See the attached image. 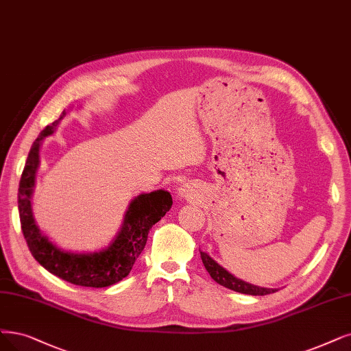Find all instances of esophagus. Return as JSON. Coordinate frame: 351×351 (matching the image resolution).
Segmentation results:
<instances>
[{
  "mask_svg": "<svg viewBox=\"0 0 351 351\" xmlns=\"http://www.w3.org/2000/svg\"><path fill=\"white\" fill-rule=\"evenodd\" d=\"M178 195L180 197V198H188V197H191L192 195V189L185 184V185H180L179 188H178Z\"/></svg>",
  "mask_w": 351,
  "mask_h": 351,
  "instance_id": "1",
  "label": "esophagus"
}]
</instances>
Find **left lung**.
Returning a JSON list of instances; mask_svg holds the SVG:
<instances>
[{"label":"left lung","mask_w":351,"mask_h":351,"mask_svg":"<svg viewBox=\"0 0 351 351\" xmlns=\"http://www.w3.org/2000/svg\"><path fill=\"white\" fill-rule=\"evenodd\" d=\"M201 258H202V263H204L205 269L208 270V274L211 275V278L217 283L223 285L224 288H228L231 291H236L240 293H245V295H253V296L267 295V293H274L278 291V289L257 287V285H253V283H249L243 279L236 278L234 275H231L227 269H224L221 265H218L208 253L201 252Z\"/></svg>","instance_id":"obj_1"}]
</instances>
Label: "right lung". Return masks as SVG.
<instances>
[{
    "mask_svg": "<svg viewBox=\"0 0 351 351\" xmlns=\"http://www.w3.org/2000/svg\"><path fill=\"white\" fill-rule=\"evenodd\" d=\"M47 125L38 134L25 160L19 186V213L21 230L36 261L51 275L73 285L88 288H106L123 280L132 270L137 257L147 241L149 230L160 221L171 210L172 195L165 189L140 193L132 199L124 214L120 231L110 245L93 253H77L60 249L38 228L32 208V195L36 184V172L40 165V146L45 137L51 136L59 121Z\"/></svg>",
    "mask_w": 351,
    "mask_h": 351,
    "instance_id": "add662e5",
    "label": "right lung"
}]
</instances>
